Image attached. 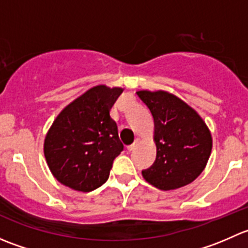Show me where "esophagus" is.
Here are the masks:
<instances>
[{
    "instance_id": "34e87169",
    "label": "esophagus",
    "mask_w": 248,
    "mask_h": 248,
    "mask_svg": "<svg viewBox=\"0 0 248 248\" xmlns=\"http://www.w3.org/2000/svg\"><path fill=\"white\" fill-rule=\"evenodd\" d=\"M138 141H139V140H138V139H137V140H136V141H134V142H133V144H132V145H128V146H127V150H128V151H132V150H133V149H134V147H136V145H137V144H138Z\"/></svg>"
}]
</instances>
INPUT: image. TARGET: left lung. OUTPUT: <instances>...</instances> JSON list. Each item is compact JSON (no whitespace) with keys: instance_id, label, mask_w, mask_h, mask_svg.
Masks as SVG:
<instances>
[{"instance_id":"left-lung-1","label":"left lung","mask_w":248,"mask_h":248,"mask_svg":"<svg viewBox=\"0 0 248 248\" xmlns=\"http://www.w3.org/2000/svg\"><path fill=\"white\" fill-rule=\"evenodd\" d=\"M155 122L157 155L141 170L149 184L163 191L180 188L201 175L212 149V139L202 117L177 97L164 91L137 92Z\"/></svg>"}]
</instances>
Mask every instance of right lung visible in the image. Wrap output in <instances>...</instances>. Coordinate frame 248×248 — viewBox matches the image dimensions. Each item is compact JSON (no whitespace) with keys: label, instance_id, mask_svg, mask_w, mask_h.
I'll use <instances>...</instances> for the list:
<instances>
[{"label":"right lung","instance_id":"right-lung-1","mask_svg":"<svg viewBox=\"0 0 248 248\" xmlns=\"http://www.w3.org/2000/svg\"><path fill=\"white\" fill-rule=\"evenodd\" d=\"M124 90L92 87L60 112L47 132L44 155L52 175L64 186L91 192L108 180L124 151L110 109Z\"/></svg>","mask_w":248,"mask_h":248}]
</instances>
